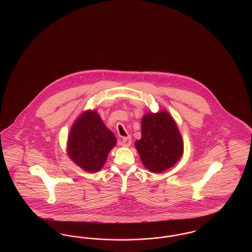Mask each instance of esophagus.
<instances>
[{"label": "esophagus", "instance_id": "obj_1", "mask_svg": "<svg viewBox=\"0 0 252 252\" xmlns=\"http://www.w3.org/2000/svg\"><path fill=\"white\" fill-rule=\"evenodd\" d=\"M121 144H122V145H123L124 147H128V146H130V144H131V137H130V136H127V137L123 138Z\"/></svg>", "mask_w": 252, "mask_h": 252}]
</instances>
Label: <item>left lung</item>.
I'll return each mask as SVG.
<instances>
[{"instance_id": "1", "label": "left lung", "mask_w": 252, "mask_h": 252, "mask_svg": "<svg viewBox=\"0 0 252 252\" xmlns=\"http://www.w3.org/2000/svg\"><path fill=\"white\" fill-rule=\"evenodd\" d=\"M135 147L144 167L161 173L174 166L183 155V141L177 123L162 109L147 112L142 118V138Z\"/></svg>"}]
</instances>
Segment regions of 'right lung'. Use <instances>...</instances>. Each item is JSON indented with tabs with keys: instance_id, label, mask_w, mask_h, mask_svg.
<instances>
[{
	"instance_id": "1",
	"label": "right lung",
	"mask_w": 252,
	"mask_h": 252,
	"mask_svg": "<svg viewBox=\"0 0 252 252\" xmlns=\"http://www.w3.org/2000/svg\"><path fill=\"white\" fill-rule=\"evenodd\" d=\"M114 134L105 126L95 109L83 111L73 122L67 142V154L81 169L95 173L104 166L116 145Z\"/></svg>"
}]
</instances>
